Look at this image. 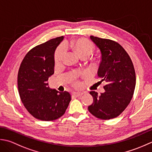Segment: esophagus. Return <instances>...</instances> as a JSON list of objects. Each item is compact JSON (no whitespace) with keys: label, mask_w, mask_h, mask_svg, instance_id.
Wrapping results in <instances>:
<instances>
[{"label":"esophagus","mask_w":152,"mask_h":152,"mask_svg":"<svg viewBox=\"0 0 152 152\" xmlns=\"http://www.w3.org/2000/svg\"><path fill=\"white\" fill-rule=\"evenodd\" d=\"M83 94V92H75L73 93V96H75V97H79Z\"/></svg>","instance_id":"1"}]
</instances>
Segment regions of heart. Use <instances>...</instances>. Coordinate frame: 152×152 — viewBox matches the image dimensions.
I'll return each instance as SVG.
<instances>
[{
  "label": "heart",
  "instance_id": "heart-1",
  "mask_svg": "<svg viewBox=\"0 0 152 152\" xmlns=\"http://www.w3.org/2000/svg\"><path fill=\"white\" fill-rule=\"evenodd\" d=\"M69 46L79 57L88 56L94 50V45L91 42L86 39H79L75 40L69 43ZM66 52V48L64 46L59 47L55 54V61L56 64H60L63 60Z\"/></svg>",
  "mask_w": 152,
  "mask_h": 152
}]
</instances>
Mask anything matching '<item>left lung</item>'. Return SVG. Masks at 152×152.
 <instances>
[{"label":"left lung","mask_w":152,"mask_h":152,"mask_svg":"<svg viewBox=\"0 0 152 152\" xmlns=\"http://www.w3.org/2000/svg\"><path fill=\"white\" fill-rule=\"evenodd\" d=\"M100 50L101 61L98 77L104 80L105 92L98 95L91 91L93 103L89 112L101 119L119 116L131 102L136 85V75L131 58L119 43L109 39L90 37Z\"/></svg>","instance_id":"8db88e82"}]
</instances>
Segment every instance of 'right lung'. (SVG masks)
I'll return each instance as SVG.
<instances>
[{"label":"right lung","instance_id":"1","mask_svg":"<svg viewBox=\"0 0 152 152\" xmlns=\"http://www.w3.org/2000/svg\"><path fill=\"white\" fill-rule=\"evenodd\" d=\"M56 37L32 48L21 62L18 75L21 100L36 119L49 121L60 118L71 101L67 91L50 88L48 80L54 72V52L64 40Z\"/></svg>","mask_w":152,"mask_h":152}]
</instances>
